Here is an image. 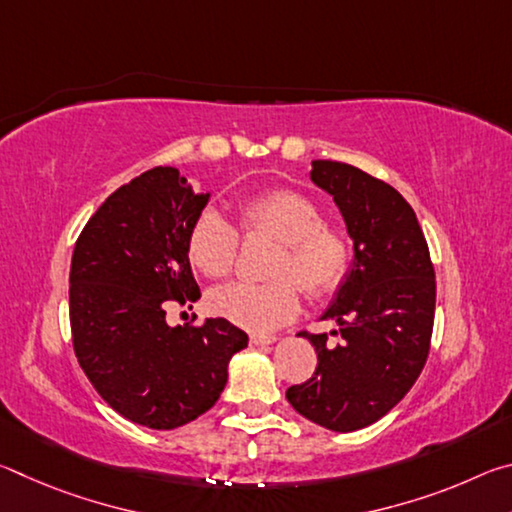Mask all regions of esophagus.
I'll return each mask as SVG.
<instances>
[{
	"mask_svg": "<svg viewBox=\"0 0 512 512\" xmlns=\"http://www.w3.org/2000/svg\"><path fill=\"white\" fill-rule=\"evenodd\" d=\"M277 341L275 334H250V343L253 345H271Z\"/></svg>",
	"mask_w": 512,
	"mask_h": 512,
	"instance_id": "obj_1",
	"label": "esophagus"
}]
</instances>
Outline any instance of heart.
I'll return each instance as SVG.
<instances>
[{
  "label": "heart",
  "mask_w": 512,
  "mask_h": 512,
  "mask_svg": "<svg viewBox=\"0 0 512 512\" xmlns=\"http://www.w3.org/2000/svg\"><path fill=\"white\" fill-rule=\"evenodd\" d=\"M239 223L246 235H271L282 241L271 266V282H232L210 293L216 316L248 332H271L300 309V289L325 296L343 282L350 246L339 230L323 223V212L291 189H268L239 203ZM239 235L216 210L198 214L187 235V257L205 277L230 275L237 264Z\"/></svg>",
  "instance_id": "b5f03b06"
}]
</instances>
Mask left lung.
<instances>
[{
  "mask_svg": "<svg viewBox=\"0 0 512 512\" xmlns=\"http://www.w3.org/2000/svg\"><path fill=\"white\" fill-rule=\"evenodd\" d=\"M311 183L334 198L354 244L350 271L323 318L341 343L307 334L318 366L287 391L302 418L332 431L377 422L411 391L427 363L436 273L427 239L404 196L352 164L314 160ZM336 334V332H332Z\"/></svg>",
  "mask_w": 512,
  "mask_h": 512,
  "instance_id": "8db88e82",
  "label": "left lung"
}]
</instances>
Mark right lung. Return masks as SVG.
Here are the masks:
<instances>
[{"label": "right lung", "mask_w": 512, "mask_h": 512, "mask_svg": "<svg viewBox=\"0 0 512 512\" xmlns=\"http://www.w3.org/2000/svg\"><path fill=\"white\" fill-rule=\"evenodd\" d=\"M207 201L176 167H155L110 194L74 246L76 359L112 409L149 429L183 427L210 411L232 354L248 345V334L225 318L167 323L171 302L201 298L187 235Z\"/></svg>", "instance_id": "add662e5"}]
</instances>
